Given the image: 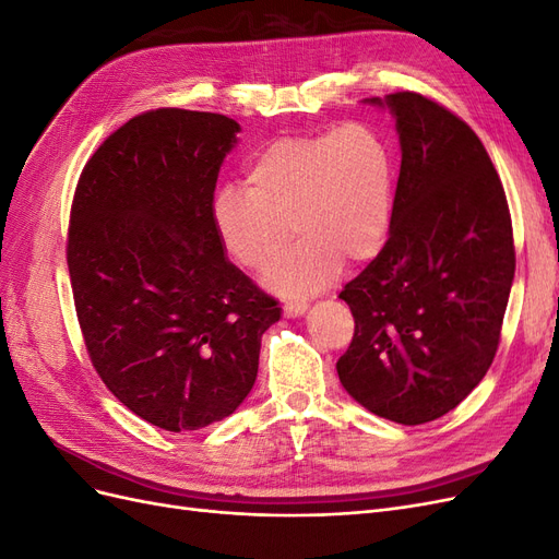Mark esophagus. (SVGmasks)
<instances>
[{"label": "esophagus", "mask_w": 559, "mask_h": 559, "mask_svg": "<svg viewBox=\"0 0 559 559\" xmlns=\"http://www.w3.org/2000/svg\"><path fill=\"white\" fill-rule=\"evenodd\" d=\"M308 312V302H286L284 314L286 317H302Z\"/></svg>", "instance_id": "1"}]
</instances>
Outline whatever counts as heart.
Instances as JSON below:
<instances>
[{"mask_svg": "<svg viewBox=\"0 0 559 559\" xmlns=\"http://www.w3.org/2000/svg\"><path fill=\"white\" fill-rule=\"evenodd\" d=\"M394 154L366 123L286 134L253 154L247 186L214 195V226L233 261L265 270L289 240L298 242L265 275L282 296L317 294L343 261L366 263L382 251L394 216Z\"/></svg>", "mask_w": 559, "mask_h": 559, "instance_id": "heart-1", "label": "heart"}]
</instances>
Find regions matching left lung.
Masks as SVG:
<instances>
[{"instance_id":"8db88e82","label":"left lung","mask_w":559,"mask_h":559,"mask_svg":"<svg viewBox=\"0 0 559 559\" xmlns=\"http://www.w3.org/2000/svg\"><path fill=\"white\" fill-rule=\"evenodd\" d=\"M364 103L394 116L401 173L389 240L341 292L354 337L335 368L366 411L413 427L456 408L492 366L513 226L495 165L462 118L417 93Z\"/></svg>"}]
</instances>
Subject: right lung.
Masks as SVG:
<instances>
[{
	"mask_svg": "<svg viewBox=\"0 0 559 559\" xmlns=\"http://www.w3.org/2000/svg\"><path fill=\"white\" fill-rule=\"evenodd\" d=\"M238 132L210 111L134 116L95 151L74 193L67 265L91 361L128 411L165 431L238 411L261 335L282 317L214 226L218 170Z\"/></svg>",
	"mask_w": 559,
	"mask_h": 559,
	"instance_id": "add662e5",
	"label": "right lung"
}]
</instances>
